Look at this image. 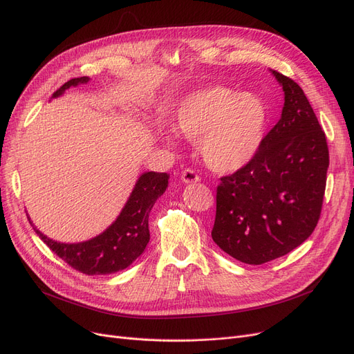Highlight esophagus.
Here are the masks:
<instances>
[{"label":"esophagus","mask_w":354,"mask_h":354,"mask_svg":"<svg viewBox=\"0 0 354 354\" xmlns=\"http://www.w3.org/2000/svg\"><path fill=\"white\" fill-rule=\"evenodd\" d=\"M181 181L184 184H193V183L200 181V177L197 176V173L194 170H192V168H186V170L181 173Z\"/></svg>","instance_id":"1"}]
</instances>
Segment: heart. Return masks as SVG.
Instances as JSON below:
<instances>
[{"mask_svg":"<svg viewBox=\"0 0 354 354\" xmlns=\"http://www.w3.org/2000/svg\"><path fill=\"white\" fill-rule=\"evenodd\" d=\"M268 111L254 93L225 86L200 89L178 104L173 131L197 142L201 160L216 173H233L249 164L263 142ZM167 142L171 136L162 133Z\"/></svg>","mask_w":354,"mask_h":354,"instance_id":"1","label":"heart"}]
</instances>
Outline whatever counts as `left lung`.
I'll use <instances>...</instances> for the list:
<instances>
[{
  "mask_svg": "<svg viewBox=\"0 0 354 354\" xmlns=\"http://www.w3.org/2000/svg\"><path fill=\"white\" fill-rule=\"evenodd\" d=\"M283 91L279 121L249 164L221 178L214 243L232 258L261 265L287 255L317 226L326 190V133L297 83L271 71Z\"/></svg>",
  "mask_w": 354,
  "mask_h": 354,
  "instance_id": "left-lung-1",
  "label": "left lung"
}]
</instances>
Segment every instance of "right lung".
Masks as SVG:
<instances>
[{
  "label": "right lung",
  "mask_w": 354,
  "mask_h": 354,
  "mask_svg": "<svg viewBox=\"0 0 354 354\" xmlns=\"http://www.w3.org/2000/svg\"><path fill=\"white\" fill-rule=\"evenodd\" d=\"M89 80L88 76L71 79L52 97ZM168 178L170 176L167 173L147 171L141 174L115 222L97 236L85 242L62 243L50 239L32 225L28 214L27 217L39 238L76 271L86 275L113 274L128 268L142 255L149 242L148 216L157 198L167 190Z\"/></svg>",
  "instance_id": "1"
}]
</instances>
